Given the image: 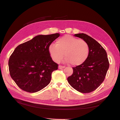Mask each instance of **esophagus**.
<instances>
[{
  "mask_svg": "<svg viewBox=\"0 0 120 120\" xmlns=\"http://www.w3.org/2000/svg\"><path fill=\"white\" fill-rule=\"evenodd\" d=\"M65 68V67L64 66H62V65H59V67H58V68H59V69H62V68Z\"/></svg>",
  "mask_w": 120,
  "mask_h": 120,
  "instance_id": "34e87169",
  "label": "esophagus"
}]
</instances>
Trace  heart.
<instances>
[{"instance_id":"1","label":"heart","mask_w":120,"mask_h":120,"mask_svg":"<svg viewBox=\"0 0 120 120\" xmlns=\"http://www.w3.org/2000/svg\"><path fill=\"white\" fill-rule=\"evenodd\" d=\"M48 50L55 62H60L64 53L65 61L75 66L83 64L87 60L90 52L89 46L86 41L69 35L57 39L56 45L50 44Z\"/></svg>"}]
</instances>
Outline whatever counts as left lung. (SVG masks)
Masks as SVG:
<instances>
[{
	"instance_id": "1",
	"label": "left lung",
	"mask_w": 120,
	"mask_h": 120,
	"mask_svg": "<svg viewBox=\"0 0 120 120\" xmlns=\"http://www.w3.org/2000/svg\"><path fill=\"white\" fill-rule=\"evenodd\" d=\"M88 43L90 48L89 57L83 64L73 68L72 75L68 78L70 85L83 93L95 90L105 79L109 68L107 55L101 45L85 34H74Z\"/></svg>"
}]
</instances>
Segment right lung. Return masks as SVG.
<instances>
[{"label": "right lung", "mask_w": 120, "mask_h": 120, "mask_svg": "<svg viewBox=\"0 0 120 120\" xmlns=\"http://www.w3.org/2000/svg\"><path fill=\"white\" fill-rule=\"evenodd\" d=\"M60 34L39 35L19 45L10 56V76L22 90L29 93L41 90L50 82L58 64L52 60L49 45Z\"/></svg>", "instance_id": "right-lung-1"}]
</instances>
